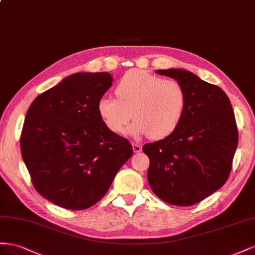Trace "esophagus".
Listing matches in <instances>:
<instances>
[{
	"mask_svg": "<svg viewBox=\"0 0 255 255\" xmlns=\"http://www.w3.org/2000/svg\"><path fill=\"white\" fill-rule=\"evenodd\" d=\"M132 149L134 152H140L142 150V146L140 144H136V143H133L132 144Z\"/></svg>",
	"mask_w": 255,
	"mask_h": 255,
	"instance_id": "esophagus-1",
	"label": "esophagus"
}]
</instances>
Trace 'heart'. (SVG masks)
<instances>
[{
    "label": "heart",
    "instance_id": "obj_1",
    "mask_svg": "<svg viewBox=\"0 0 255 255\" xmlns=\"http://www.w3.org/2000/svg\"><path fill=\"white\" fill-rule=\"evenodd\" d=\"M118 98L101 97L97 113L109 130L122 133L132 118L128 133L161 140L180 125L187 107L184 86L141 69L127 71L116 86Z\"/></svg>",
    "mask_w": 255,
    "mask_h": 255
}]
</instances>
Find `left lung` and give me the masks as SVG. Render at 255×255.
Masks as SVG:
<instances>
[{"label":"left lung","mask_w":255,"mask_h":255,"mask_svg":"<svg viewBox=\"0 0 255 255\" xmlns=\"http://www.w3.org/2000/svg\"><path fill=\"white\" fill-rule=\"evenodd\" d=\"M156 72L184 86L187 107L175 131L142 148L149 158L148 184L165 203L190 206L220 189L229 178L238 144L234 111L219 86L191 71L171 68Z\"/></svg>","instance_id":"obj_1"}]
</instances>
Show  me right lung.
<instances>
[{
    "label": "right lung",
    "instance_id": "obj_1",
    "mask_svg": "<svg viewBox=\"0 0 255 255\" xmlns=\"http://www.w3.org/2000/svg\"><path fill=\"white\" fill-rule=\"evenodd\" d=\"M112 82L109 72H77L36 97L26 112L21 155L36 191L57 206L96 204L132 156L130 142L97 113Z\"/></svg>",
    "mask_w": 255,
    "mask_h": 255
}]
</instances>
